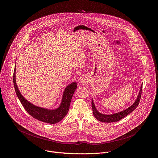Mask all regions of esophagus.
I'll use <instances>...</instances> for the list:
<instances>
[{"label":"esophagus","mask_w":158,"mask_h":158,"mask_svg":"<svg viewBox=\"0 0 158 158\" xmlns=\"http://www.w3.org/2000/svg\"><path fill=\"white\" fill-rule=\"evenodd\" d=\"M79 81H80V82H81V83H85V81H86V79H85V77H84V76H81V77H80Z\"/></svg>","instance_id":"esophagus-1"}]
</instances>
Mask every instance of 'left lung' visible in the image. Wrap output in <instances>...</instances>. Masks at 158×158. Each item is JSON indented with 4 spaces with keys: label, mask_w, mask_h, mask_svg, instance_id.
Segmentation results:
<instances>
[{
    "label": "left lung",
    "mask_w": 158,
    "mask_h": 158,
    "mask_svg": "<svg viewBox=\"0 0 158 158\" xmlns=\"http://www.w3.org/2000/svg\"><path fill=\"white\" fill-rule=\"evenodd\" d=\"M143 85H141L140 91L139 93V94L137 97V99L132 105H131L130 107L127 108L126 109L122 110L118 113H114L112 114H104L99 112L96 108L94 103L93 102V100L92 99V108H93V114L96 119H97L98 121L104 122V123H112V122H117L121 120V119L126 117L127 115L129 114L131 112H132L135 109H136L138 106L139 105L141 96V93H142V87Z\"/></svg>",
    "instance_id": "obj_1"
}]
</instances>
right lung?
<instances>
[{"label": "right lung", "mask_w": 158, "mask_h": 158, "mask_svg": "<svg viewBox=\"0 0 158 158\" xmlns=\"http://www.w3.org/2000/svg\"><path fill=\"white\" fill-rule=\"evenodd\" d=\"M15 66L13 74V82L15 91L22 105L26 110L34 118L49 124H56L61 121L67 114L73 96L77 88V83L74 82L67 85L63 93L62 99L59 107L51 110L36 106L26 100L20 93L15 80Z\"/></svg>", "instance_id": "1"}]
</instances>
